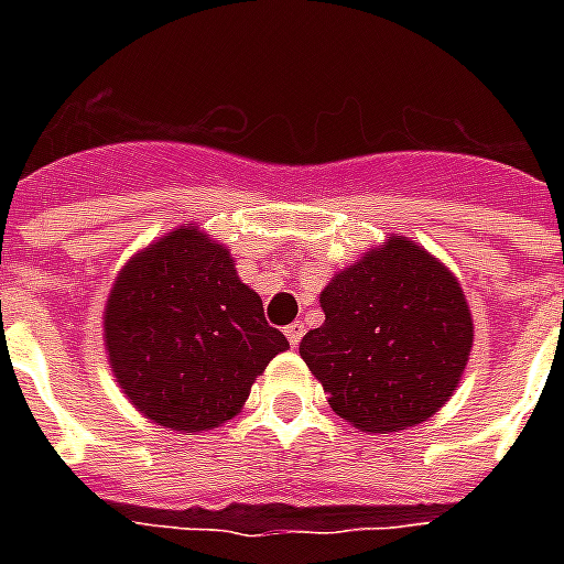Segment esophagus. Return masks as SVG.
I'll return each mask as SVG.
<instances>
[{"label":"esophagus","instance_id":"34e87169","mask_svg":"<svg viewBox=\"0 0 564 564\" xmlns=\"http://www.w3.org/2000/svg\"><path fill=\"white\" fill-rule=\"evenodd\" d=\"M301 336H304V325H301V322H292V325L286 327V339H290L292 348H299Z\"/></svg>","mask_w":564,"mask_h":564}]
</instances>
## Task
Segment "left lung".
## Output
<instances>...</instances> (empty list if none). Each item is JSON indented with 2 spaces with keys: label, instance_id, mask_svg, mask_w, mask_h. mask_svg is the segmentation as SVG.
Masks as SVG:
<instances>
[{
  "label": "left lung",
  "instance_id": "8db88e82",
  "mask_svg": "<svg viewBox=\"0 0 564 564\" xmlns=\"http://www.w3.org/2000/svg\"><path fill=\"white\" fill-rule=\"evenodd\" d=\"M318 301L325 325L299 351L339 419L398 433L454 394L474 345L471 310L454 272L412 239L366 251Z\"/></svg>",
  "mask_w": 564,
  "mask_h": 564
}]
</instances>
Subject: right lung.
Segmentation results:
<instances>
[{"instance_id": "1", "label": "right lung", "mask_w": 564, "mask_h": 564, "mask_svg": "<svg viewBox=\"0 0 564 564\" xmlns=\"http://www.w3.org/2000/svg\"><path fill=\"white\" fill-rule=\"evenodd\" d=\"M105 345L128 401L181 433L234 419L257 375L290 348L228 248L195 225L154 239L117 274Z\"/></svg>"}]
</instances>
